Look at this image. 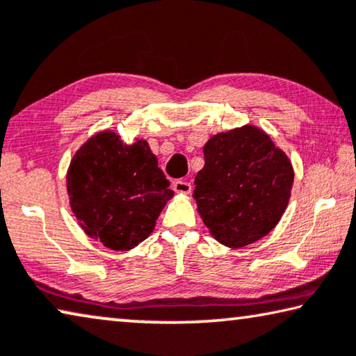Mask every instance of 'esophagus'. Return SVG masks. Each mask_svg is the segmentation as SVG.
<instances>
[{
	"instance_id": "esophagus-1",
	"label": "esophagus",
	"mask_w": 356,
	"mask_h": 356,
	"mask_svg": "<svg viewBox=\"0 0 356 356\" xmlns=\"http://www.w3.org/2000/svg\"><path fill=\"white\" fill-rule=\"evenodd\" d=\"M173 189L175 193L178 194H189L191 191H193V186H191V183L184 181V179H177V181L173 183Z\"/></svg>"
}]
</instances>
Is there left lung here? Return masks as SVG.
I'll list each match as a JSON object with an SVG mask.
<instances>
[{"label":"left lung","instance_id":"left-lung-1","mask_svg":"<svg viewBox=\"0 0 356 356\" xmlns=\"http://www.w3.org/2000/svg\"><path fill=\"white\" fill-rule=\"evenodd\" d=\"M204 156L193 195L211 237L229 248L266 237L291 197L294 170L288 156L250 124L213 135Z\"/></svg>","mask_w":356,"mask_h":356}]
</instances>
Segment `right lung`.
<instances>
[{"label":"right lung","instance_id":"right-lung-1","mask_svg":"<svg viewBox=\"0 0 356 356\" xmlns=\"http://www.w3.org/2000/svg\"><path fill=\"white\" fill-rule=\"evenodd\" d=\"M146 140L125 145L102 130L74 152L67 172L71 211L103 247L129 251L154 231L173 191Z\"/></svg>","mask_w":356,"mask_h":356}]
</instances>
